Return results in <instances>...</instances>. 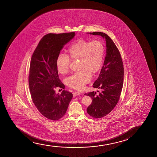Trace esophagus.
Returning a JSON list of instances; mask_svg holds the SVG:
<instances>
[{
  "label": "esophagus",
  "mask_w": 157,
  "mask_h": 157,
  "mask_svg": "<svg viewBox=\"0 0 157 157\" xmlns=\"http://www.w3.org/2000/svg\"><path fill=\"white\" fill-rule=\"evenodd\" d=\"M73 94L74 97H76V96L82 94L80 92H75L73 93Z\"/></svg>",
  "instance_id": "esophagus-1"
}]
</instances>
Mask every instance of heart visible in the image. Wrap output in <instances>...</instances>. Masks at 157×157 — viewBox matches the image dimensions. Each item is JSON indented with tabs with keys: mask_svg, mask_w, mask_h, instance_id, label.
Returning <instances> with one entry per match:
<instances>
[{
	"mask_svg": "<svg viewBox=\"0 0 157 157\" xmlns=\"http://www.w3.org/2000/svg\"><path fill=\"white\" fill-rule=\"evenodd\" d=\"M68 54L71 59H79V69L80 71L67 78L66 84L70 87L80 90L90 82L91 73H96L101 69L105 47L103 43L98 40H79L70 47ZM69 57L60 54L57 57L56 68L62 75H65L69 72L71 62Z\"/></svg>",
	"mask_w": 157,
	"mask_h": 157,
	"instance_id": "b5f03b06",
	"label": "heart"
}]
</instances>
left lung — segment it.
<instances>
[{
  "mask_svg": "<svg viewBox=\"0 0 157 157\" xmlns=\"http://www.w3.org/2000/svg\"><path fill=\"white\" fill-rule=\"evenodd\" d=\"M100 35L106 42V55L99 77L93 85L100 90L97 95L94 92L85 95L90 97L92 102L87 108L88 114L93 117L101 118L109 114L116 106L120 98L124 77V68L120 52L113 41L102 32L90 33Z\"/></svg>",
  "mask_w": 157,
  "mask_h": 157,
  "instance_id": "left-lung-1",
  "label": "left lung"
}]
</instances>
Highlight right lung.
<instances>
[{"label": "right lung", "instance_id": "add662e5", "mask_svg": "<svg viewBox=\"0 0 157 157\" xmlns=\"http://www.w3.org/2000/svg\"><path fill=\"white\" fill-rule=\"evenodd\" d=\"M75 36V32L45 35L31 58L28 81L32 99L39 112L49 120H58L64 116L73 97L67 90L56 94L55 88H65L59 78L56 59Z\"/></svg>", "mask_w": 157, "mask_h": 157}]
</instances>
